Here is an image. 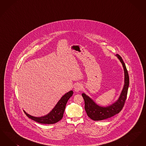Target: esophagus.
<instances>
[{
    "label": "esophagus",
    "instance_id": "obj_1",
    "mask_svg": "<svg viewBox=\"0 0 146 146\" xmlns=\"http://www.w3.org/2000/svg\"><path fill=\"white\" fill-rule=\"evenodd\" d=\"M82 85L78 83L76 84L74 86V90H75L76 92H79V91L81 90L82 89Z\"/></svg>",
    "mask_w": 146,
    "mask_h": 146
}]
</instances>
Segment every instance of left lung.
I'll use <instances>...</instances> for the list:
<instances>
[{
  "instance_id": "8db88e82",
  "label": "left lung",
  "mask_w": 146,
  "mask_h": 146,
  "mask_svg": "<svg viewBox=\"0 0 146 146\" xmlns=\"http://www.w3.org/2000/svg\"><path fill=\"white\" fill-rule=\"evenodd\" d=\"M115 56L121 63L124 71V84L118 100L108 106L102 107L96 104L92 99L85 93L82 94L84 100L85 110L87 115L93 120L98 121L111 118L121 111L125 104L129 85V76L122 58L118 54Z\"/></svg>"
}]
</instances>
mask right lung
<instances>
[{"label":"right lung","instance_id":"add662e5","mask_svg":"<svg viewBox=\"0 0 146 146\" xmlns=\"http://www.w3.org/2000/svg\"><path fill=\"white\" fill-rule=\"evenodd\" d=\"M73 91L72 90H70L65 94L58 101L54 108L48 114L44 116L36 117L29 115L25 111H23L28 118L32 119L36 122L45 124H55L62 119L67 102L70 99V97L73 95Z\"/></svg>","mask_w":146,"mask_h":146}]
</instances>
